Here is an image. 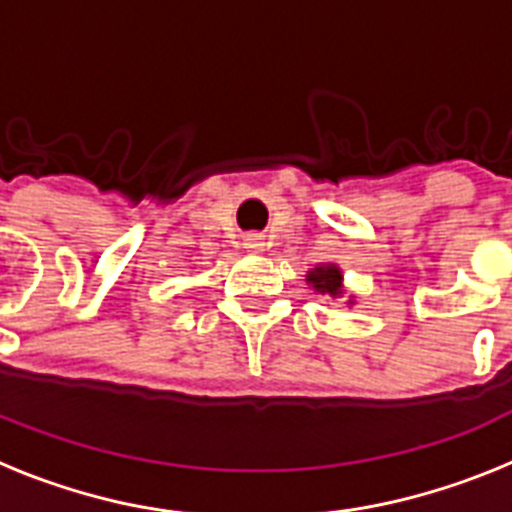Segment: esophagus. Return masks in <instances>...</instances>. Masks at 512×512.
Segmentation results:
<instances>
[{
  "label": "esophagus",
  "instance_id": "34e87169",
  "mask_svg": "<svg viewBox=\"0 0 512 512\" xmlns=\"http://www.w3.org/2000/svg\"><path fill=\"white\" fill-rule=\"evenodd\" d=\"M264 235H259V233H251V235H246V248L248 251H264Z\"/></svg>",
  "mask_w": 512,
  "mask_h": 512
}]
</instances>
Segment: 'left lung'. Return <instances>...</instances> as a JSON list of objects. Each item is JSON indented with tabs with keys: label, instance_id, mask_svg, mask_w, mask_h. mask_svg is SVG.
<instances>
[{
	"label": "left lung",
	"instance_id": "obj_1",
	"mask_svg": "<svg viewBox=\"0 0 512 512\" xmlns=\"http://www.w3.org/2000/svg\"><path fill=\"white\" fill-rule=\"evenodd\" d=\"M307 284L318 295L333 297V300L343 297V274L336 264H320L307 271ZM348 305H354V300H348Z\"/></svg>",
	"mask_w": 512,
	"mask_h": 512
}]
</instances>
